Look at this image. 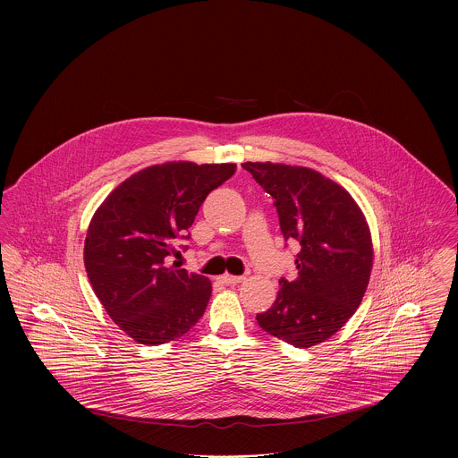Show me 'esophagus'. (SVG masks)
<instances>
[{
	"mask_svg": "<svg viewBox=\"0 0 458 458\" xmlns=\"http://www.w3.org/2000/svg\"><path fill=\"white\" fill-rule=\"evenodd\" d=\"M243 280H245L243 276H233V275H223V276H219V282L225 284H242Z\"/></svg>",
	"mask_w": 458,
	"mask_h": 458,
	"instance_id": "34e87169",
	"label": "esophagus"
}]
</instances>
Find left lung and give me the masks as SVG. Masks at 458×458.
<instances>
[{
    "label": "left lung",
    "mask_w": 458,
    "mask_h": 458,
    "mask_svg": "<svg viewBox=\"0 0 458 458\" xmlns=\"http://www.w3.org/2000/svg\"><path fill=\"white\" fill-rule=\"evenodd\" d=\"M273 197L284 242H299L297 278L280 292L259 327L307 349L333 336L362 302L372 267V242L362 211L345 189L310 168L243 163Z\"/></svg>",
    "instance_id": "obj_1"
}]
</instances>
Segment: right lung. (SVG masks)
<instances>
[{"label":"right lung","mask_w":458,"mask_h":458,"mask_svg":"<svg viewBox=\"0 0 458 458\" xmlns=\"http://www.w3.org/2000/svg\"><path fill=\"white\" fill-rule=\"evenodd\" d=\"M235 170L232 163L154 165L120 183L94 213L84 245L89 282L135 342H172L202 318L211 282L166 266V258L178 252L176 240L191 239L200 204Z\"/></svg>","instance_id":"obj_1"}]
</instances>
